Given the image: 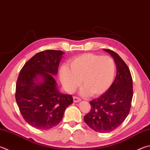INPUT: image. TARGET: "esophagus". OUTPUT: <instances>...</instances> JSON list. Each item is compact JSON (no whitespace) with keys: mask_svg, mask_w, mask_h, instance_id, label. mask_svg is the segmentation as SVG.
Wrapping results in <instances>:
<instances>
[{"mask_svg":"<svg viewBox=\"0 0 150 150\" xmlns=\"http://www.w3.org/2000/svg\"><path fill=\"white\" fill-rule=\"evenodd\" d=\"M79 101H81V98H79L77 96H73V102L77 103Z\"/></svg>","mask_w":150,"mask_h":150,"instance_id":"34e87169","label":"esophagus"}]
</instances>
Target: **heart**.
I'll return each mask as SVG.
<instances>
[{"label": "heart", "instance_id": "heart-1", "mask_svg": "<svg viewBox=\"0 0 150 150\" xmlns=\"http://www.w3.org/2000/svg\"><path fill=\"white\" fill-rule=\"evenodd\" d=\"M69 66L59 69V77L64 88L73 92L81 84L83 94L97 96L107 91L115 73V62L111 57L87 53L72 59Z\"/></svg>", "mask_w": 150, "mask_h": 150}]
</instances>
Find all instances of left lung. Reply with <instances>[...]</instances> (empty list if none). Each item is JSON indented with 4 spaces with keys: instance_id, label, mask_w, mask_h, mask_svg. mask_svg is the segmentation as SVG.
<instances>
[{
    "instance_id": "8db88e82",
    "label": "left lung",
    "mask_w": 150,
    "mask_h": 150,
    "mask_svg": "<svg viewBox=\"0 0 150 150\" xmlns=\"http://www.w3.org/2000/svg\"><path fill=\"white\" fill-rule=\"evenodd\" d=\"M113 56L117 74L112 84L104 94L90 102L91 111L84 121L98 132H110L119 127L129 113L133 96L132 79L129 67L117 54L103 49Z\"/></svg>"
}]
</instances>
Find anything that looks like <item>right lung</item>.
Returning <instances> with one entry per match:
<instances>
[{
  "label": "right lung",
  "instance_id": "right-lung-1",
  "mask_svg": "<svg viewBox=\"0 0 150 150\" xmlns=\"http://www.w3.org/2000/svg\"><path fill=\"white\" fill-rule=\"evenodd\" d=\"M64 52L47 50L35 54L21 69L16 88V100L25 121L33 127L48 130L63 118L73 102L71 95L61 94L52 74L58 73ZM39 77L43 81H38Z\"/></svg>",
  "mask_w": 150,
  "mask_h": 150
}]
</instances>
